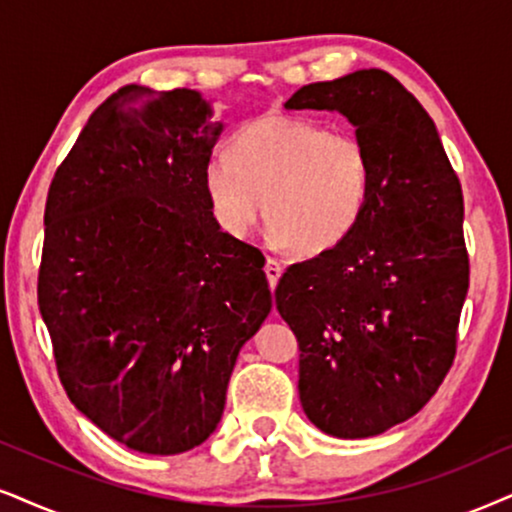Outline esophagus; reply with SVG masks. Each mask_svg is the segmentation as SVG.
I'll use <instances>...</instances> for the list:
<instances>
[{
  "label": "esophagus",
  "instance_id": "1",
  "mask_svg": "<svg viewBox=\"0 0 512 512\" xmlns=\"http://www.w3.org/2000/svg\"><path fill=\"white\" fill-rule=\"evenodd\" d=\"M264 274H267L269 288L274 290V288H276V283H278V278H281V274H283L281 262L274 260V257H267V262H264Z\"/></svg>",
  "mask_w": 512,
  "mask_h": 512
}]
</instances>
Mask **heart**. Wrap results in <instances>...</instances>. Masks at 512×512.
Instances as JSON below:
<instances>
[{"label":"heart","mask_w":512,"mask_h":512,"mask_svg":"<svg viewBox=\"0 0 512 512\" xmlns=\"http://www.w3.org/2000/svg\"><path fill=\"white\" fill-rule=\"evenodd\" d=\"M373 181L364 139L290 115L245 125L229 155H215L203 174L210 212L226 236H248L267 208L274 241L300 255L333 250L357 229Z\"/></svg>","instance_id":"obj_1"}]
</instances>
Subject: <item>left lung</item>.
Wrapping results in <instances>:
<instances>
[{
    "label": "left lung",
    "instance_id": "1",
    "mask_svg": "<svg viewBox=\"0 0 512 512\" xmlns=\"http://www.w3.org/2000/svg\"><path fill=\"white\" fill-rule=\"evenodd\" d=\"M304 108L357 127L375 181L345 241L286 269L276 309L300 345L307 418L364 439L416 416L454 364L470 283L463 191L435 122L385 70L307 84L286 101Z\"/></svg>",
    "mask_w": 512,
    "mask_h": 512
}]
</instances>
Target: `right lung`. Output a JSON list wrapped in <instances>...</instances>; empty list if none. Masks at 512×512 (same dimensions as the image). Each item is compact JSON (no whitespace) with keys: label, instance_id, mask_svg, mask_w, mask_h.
I'll use <instances>...</instances> for the list:
<instances>
[{"label":"right lung","instance_id":"right-lung-1","mask_svg":"<svg viewBox=\"0 0 512 512\" xmlns=\"http://www.w3.org/2000/svg\"><path fill=\"white\" fill-rule=\"evenodd\" d=\"M193 89L127 84L51 179L37 302L70 401L115 442L170 456L222 418L271 312L262 252L219 231L203 174L222 122Z\"/></svg>","mask_w":512,"mask_h":512}]
</instances>
